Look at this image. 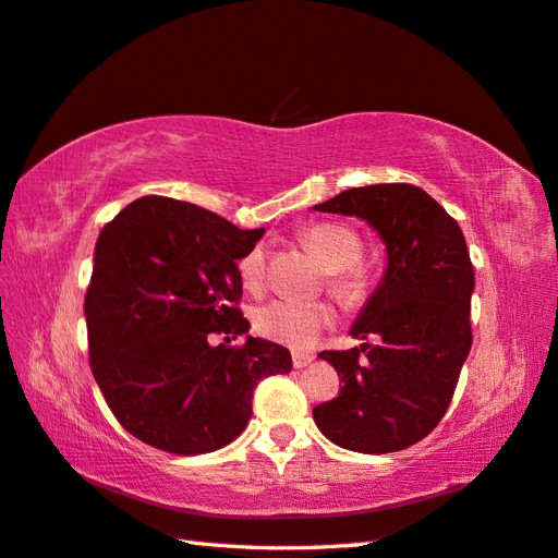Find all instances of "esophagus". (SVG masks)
Returning <instances> with one entry per match:
<instances>
[{
    "label": "esophagus",
    "instance_id": "1",
    "mask_svg": "<svg viewBox=\"0 0 558 558\" xmlns=\"http://www.w3.org/2000/svg\"><path fill=\"white\" fill-rule=\"evenodd\" d=\"M313 363V355L311 353H293V367L301 369L305 365Z\"/></svg>",
    "mask_w": 558,
    "mask_h": 558
}]
</instances>
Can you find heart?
Wrapping results in <instances>:
<instances>
[{
    "label": "heart",
    "mask_w": 558,
    "mask_h": 558,
    "mask_svg": "<svg viewBox=\"0 0 558 558\" xmlns=\"http://www.w3.org/2000/svg\"><path fill=\"white\" fill-rule=\"evenodd\" d=\"M301 241L329 271V291L341 303L357 305L367 299V275L357 265L363 255V241L353 229L337 221H319L301 231ZM239 275L247 291H259L265 281L263 245L251 247L239 259ZM333 319L337 315L329 303L275 301L255 311L253 327L259 337L289 345V349H311L319 333L333 325Z\"/></svg>",
    "instance_id": "heart-1"
}]
</instances>
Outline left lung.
<instances>
[{
	"mask_svg": "<svg viewBox=\"0 0 558 558\" xmlns=\"http://www.w3.org/2000/svg\"><path fill=\"white\" fill-rule=\"evenodd\" d=\"M361 217L387 243V271L351 329L373 339L322 351L343 387L313 408L315 425L341 449L391 453L425 439L447 413L473 345L475 271L458 221L411 183H375L315 205Z\"/></svg>",
	"mask_w": 558,
	"mask_h": 558,
	"instance_id": "obj_1",
	"label": "left lung"
}]
</instances>
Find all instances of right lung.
Wrapping results in <instances>:
<instances>
[{"label": "right lung", "mask_w": 558, "mask_h": 558, "mask_svg": "<svg viewBox=\"0 0 558 558\" xmlns=\"http://www.w3.org/2000/svg\"><path fill=\"white\" fill-rule=\"evenodd\" d=\"M263 233L162 195L138 197L102 229L85 293L90 367L135 439L179 456L217 451L245 429L257 381L291 373L279 343L207 341L251 329L236 263Z\"/></svg>", "instance_id": "1"}]
</instances>
